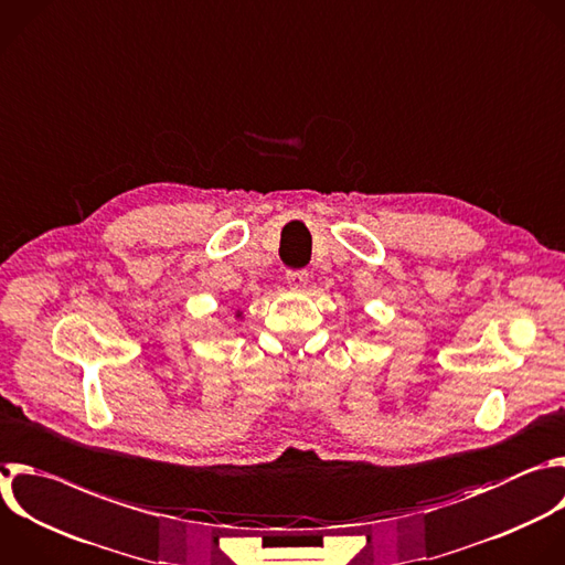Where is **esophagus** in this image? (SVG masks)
<instances>
[{"instance_id": "1", "label": "esophagus", "mask_w": 565, "mask_h": 565, "mask_svg": "<svg viewBox=\"0 0 565 565\" xmlns=\"http://www.w3.org/2000/svg\"><path fill=\"white\" fill-rule=\"evenodd\" d=\"M286 281H288V286H290L292 290L301 292V290H306V286H308V273H306V270H288V273H286Z\"/></svg>"}]
</instances>
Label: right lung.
<instances>
[{"label":"right lung","mask_w":565,"mask_h":565,"mask_svg":"<svg viewBox=\"0 0 565 565\" xmlns=\"http://www.w3.org/2000/svg\"><path fill=\"white\" fill-rule=\"evenodd\" d=\"M235 317H242V312H237V315H235Z\"/></svg>","instance_id":"1"}]
</instances>
